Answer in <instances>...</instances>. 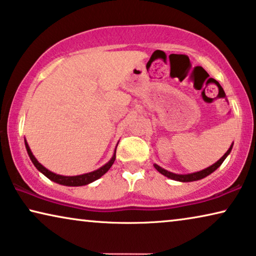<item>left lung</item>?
I'll list each match as a JSON object with an SVG mask.
<instances>
[{
    "mask_svg": "<svg viewBox=\"0 0 256 256\" xmlns=\"http://www.w3.org/2000/svg\"><path fill=\"white\" fill-rule=\"evenodd\" d=\"M232 146H234V144H231L230 148H228L226 154H224V155L222 156V158H220L216 163H214L212 166H208L207 169H204V170H201V171H198V172H193V174H177L170 172V171L163 169V168H161V166H158V164H154V166H155V169L158 170L160 174H162L163 176H166V177L170 178V179H174V180L184 182H194V180H200V179L207 177V176H209V174H212L214 171H215V170L217 169V168H218L220 164H222V163L224 162V160L226 158V156L231 152Z\"/></svg>",
    "mask_w": 256,
    "mask_h": 256,
    "instance_id": "obj_1",
    "label": "left lung"
}]
</instances>
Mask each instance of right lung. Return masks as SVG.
Masks as SVG:
<instances>
[{"label": "right lung", "mask_w": 256, "mask_h": 256, "mask_svg": "<svg viewBox=\"0 0 256 256\" xmlns=\"http://www.w3.org/2000/svg\"><path fill=\"white\" fill-rule=\"evenodd\" d=\"M25 147H26V150H28V154L30 156V161H32L33 164L36 166V168L40 171V172H42L46 177L49 178L52 182H57V184L66 185V186H82V185L90 184V182H93L94 180H96V179L104 176L106 171L112 168V166L114 164V162H115V158H116V150H115L112 160H110L106 164L101 166L100 169L92 171V172H88V174H79V176H60V174H56L54 172H52V171H49L48 169H46V168L41 164V163L36 161V158H34L32 152H30L28 144L26 142V140H25Z\"/></svg>", "instance_id": "right-lung-1"}]
</instances>
